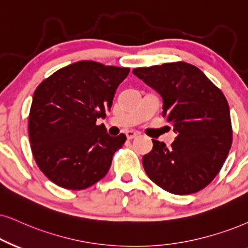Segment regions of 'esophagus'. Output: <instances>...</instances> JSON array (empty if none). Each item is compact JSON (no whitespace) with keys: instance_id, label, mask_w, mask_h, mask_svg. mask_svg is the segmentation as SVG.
<instances>
[{"instance_id":"34e87169","label":"esophagus","mask_w":248,"mask_h":248,"mask_svg":"<svg viewBox=\"0 0 248 248\" xmlns=\"http://www.w3.org/2000/svg\"><path fill=\"white\" fill-rule=\"evenodd\" d=\"M140 135L139 131H135V130H128L126 131V136L128 140H133L135 137H137Z\"/></svg>"}]
</instances>
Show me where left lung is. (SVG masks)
<instances>
[{"instance_id":"obj_1","label":"left lung","mask_w":248,"mask_h":248,"mask_svg":"<svg viewBox=\"0 0 248 248\" xmlns=\"http://www.w3.org/2000/svg\"><path fill=\"white\" fill-rule=\"evenodd\" d=\"M133 73L160 93L162 117L177 134L170 147L152 140L143 156L150 180L174 194L202 190L221 170L232 144L230 109L223 93L193 65L166 62Z\"/></svg>"}]
</instances>
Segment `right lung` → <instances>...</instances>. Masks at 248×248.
<instances>
[{"label":"right lung","mask_w":248,"mask_h":248,"mask_svg":"<svg viewBox=\"0 0 248 248\" xmlns=\"http://www.w3.org/2000/svg\"><path fill=\"white\" fill-rule=\"evenodd\" d=\"M129 71L81 61L37 86L28 115L31 149L41 171L58 186L83 190L108 174L126 135L109 136L96 121L111 108Z\"/></svg>","instance_id":"add662e5"}]
</instances>
